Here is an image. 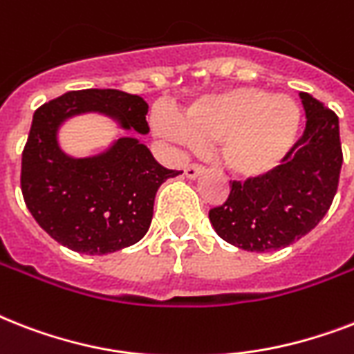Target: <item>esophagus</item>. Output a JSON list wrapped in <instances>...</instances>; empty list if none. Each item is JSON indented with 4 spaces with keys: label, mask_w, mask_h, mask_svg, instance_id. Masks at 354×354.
<instances>
[{
    "label": "esophagus",
    "mask_w": 354,
    "mask_h": 354,
    "mask_svg": "<svg viewBox=\"0 0 354 354\" xmlns=\"http://www.w3.org/2000/svg\"><path fill=\"white\" fill-rule=\"evenodd\" d=\"M204 171H205L204 167L198 165V163H193V165L185 167V176L191 178V180H194V178H198Z\"/></svg>",
    "instance_id": "obj_1"
}]
</instances>
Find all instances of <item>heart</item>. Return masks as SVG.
<instances>
[{
  "label": "heart",
  "instance_id": "b5f03b06",
  "mask_svg": "<svg viewBox=\"0 0 354 354\" xmlns=\"http://www.w3.org/2000/svg\"><path fill=\"white\" fill-rule=\"evenodd\" d=\"M152 128L178 145L218 143L222 165L233 176L255 180L288 158L301 130V110L288 95L233 88L193 102L183 115L158 106Z\"/></svg>",
  "mask_w": 354,
  "mask_h": 354
}]
</instances>
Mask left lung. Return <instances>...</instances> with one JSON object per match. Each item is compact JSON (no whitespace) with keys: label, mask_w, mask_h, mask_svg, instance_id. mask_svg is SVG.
<instances>
[{"label":"left lung","mask_w":354,"mask_h":354,"mask_svg":"<svg viewBox=\"0 0 354 354\" xmlns=\"http://www.w3.org/2000/svg\"><path fill=\"white\" fill-rule=\"evenodd\" d=\"M301 139L266 176L232 182L230 196L209 211L221 239L248 252H272L313 232L329 211L344 163L338 115L305 91Z\"/></svg>","instance_id":"8db88e82"}]
</instances>
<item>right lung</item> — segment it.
Returning a JSON list of instances; mask_svg holds the SVG:
<instances>
[{
  "instance_id": "1",
  "label": "right lung",
  "mask_w": 354,
  "mask_h": 354,
  "mask_svg": "<svg viewBox=\"0 0 354 354\" xmlns=\"http://www.w3.org/2000/svg\"><path fill=\"white\" fill-rule=\"evenodd\" d=\"M86 112L104 113L124 130L149 133L143 97L119 90L68 91L32 115L21 154V193L47 235L73 252L104 255L143 239L158 189L182 171L161 167L138 138H119L91 158L68 156L58 145V128Z\"/></svg>"
}]
</instances>
